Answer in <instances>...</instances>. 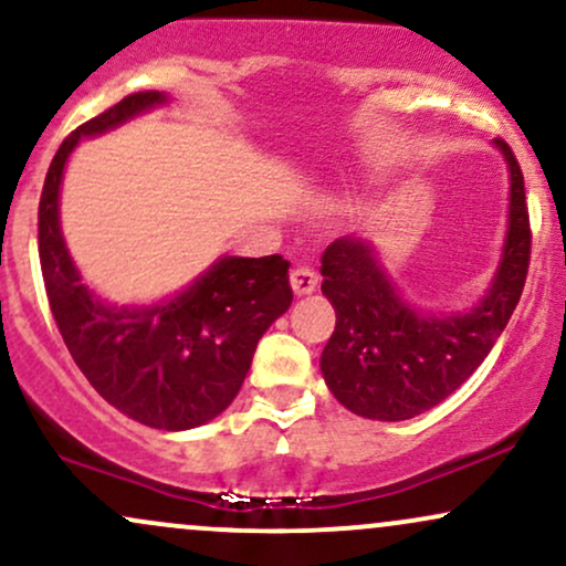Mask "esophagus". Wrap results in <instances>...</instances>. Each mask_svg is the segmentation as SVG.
<instances>
[{"mask_svg":"<svg viewBox=\"0 0 566 566\" xmlns=\"http://www.w3.org/2000/svg\"><path fill=\"white\" fill-rule=\"evenodd\" d=\"M290 284H292V292H295L297 297H303L316 290L319 276H316V271L308 269V265H297V269L290 274Z\"/></svg>","mask_w":566,"mask_h":566,"instance_id":"34e87169","label":"esophagus"}]
</instances>
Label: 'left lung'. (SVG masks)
<instances>
[{
  "label": "left lung",
  "instance_id": "8db88e82",
  "mask_svg": "<svg viewBox=\"0 0 566 566\" xmlns=\"http://www.w3.org/2000/svg\"><path fill=\"white\" fill-rule=\"evenodd\" d=\"M492 143L509 167V229L495 276L471 308L444 314L407 303L367 237H340L324 250L322 292L337 322L319 367L354 415L394 423L437 407L471 378L509 324L527 279L532 233L518 161L509 143Z\"/></svg>",
  "mask_w": 566,
  "mask_h": 566
}]
</instances>
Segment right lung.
<instances>
[{
	"instance_id": "add662e5",
	"label": "right lung",
	"mask_w": 566,
	"mask_h": 566,
	"mask_svg": "<svg viewBox=\"0 0 566 566\" xmlns=\"http://www.w3.org/2000/svg\"><path fill=\"white\" fill-rule=\"evenodd\" d=\"M167 103L157 90L127 95L61 143L39 199V263L57 329L90 386L143 426L188 431L239 394L258 340L292 303L290 263L223 255L165 301L116 305L82 282L61 231L63 170L80 140Z\"/></svg>"
}]
</instances>
